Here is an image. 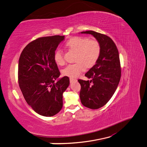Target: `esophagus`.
I'll use <instances>...</instances> for the list:
<instances>
[{
	"label": "esophagus",
	"mask_w": 147,
	"mask_h": 147,
	"mask_svg": "<svg viewBox=\"0 0 147 147\" xmlns=\"http://www.w3.org/2000/svg\"><path fill=\"white\" fill-rule=\"evenodd\" d=\"M69 80H70V82H73V81H77L76 79H73V78H70L69 79Z\"/></svg>",
	"instance_id": "1"
}]
</instances>
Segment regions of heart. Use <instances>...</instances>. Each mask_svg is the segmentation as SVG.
<instances>
[{
    "mask_svg": "<svg viewBox=\"0 0 147 147\" xmlns=\"http://www.w3.org/2000/svg\"><path fill=\"white\" fill-rule=\"evenodd\" d=\"M69 50L76 52L75 63L66 66L62 70V73L65 76L76 78L85 69V66L91 67L95 65L100 54V45L95 39L89 40L88 38L75 36L71 38L66 43ZM54 59L58 65L65 64L63 53L58 50L55 52Z\"/></svg>",
    "mask_w": 147,
    "mask_h": 147,
    "instance_id": "heart-1",
    "label": "heart"
}]
</instances>
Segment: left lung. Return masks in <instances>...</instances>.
I'll list each match as a JSON object with an SVG mask.
<instances>
[{
    "label": "left lung",
    "mask_w": 147,
    "mask_h": 147,
    "mask_svg": "<svg viewBox=\"0 0 147 147\" xmlns=\"http://www.w3.org/2000/svg\"><path fill=\"white\" fill-rule=\"evenodd\" d=\"M96 38L100 45L99 58L85 76L90 81L79 80L81 84L80 99L84 106L97 109L106 105L114 94L121 77L119 51L108 36L94 31L82 32Z\"/></svg>",
    "instance_id": "1"
}]
</instances>
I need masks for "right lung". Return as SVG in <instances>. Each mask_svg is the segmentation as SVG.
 I'll list each match as a JSON object with an SVG mask.
<instances>
[{"mask_svg": "<svg viewBox=\"0 0 147 147\" xmlns=\"http://www.w3.org/2000/svg\"><path fill=\"white\" fill-rule=\"evenodd\" d=\"M65 36L38 38L28 43L18 61V81L26 102L37 114L51 117L61 111L63 94L69 84L67 76L59 79L55 51Z\"/></svg>", "mask_w": 147, "mask_h": 147, "instance_id": "add662e5", "label": "right lung"}]
</instances>
